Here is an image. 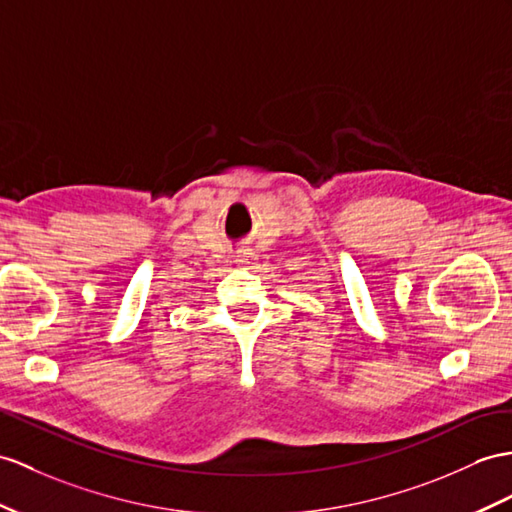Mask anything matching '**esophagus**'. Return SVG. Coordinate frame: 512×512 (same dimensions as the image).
<instances>
[{"mask_svg":"<svg viewBox=\"0 0 512 512\" xmlns=\"http://www.w3.org/2000/svg\"><path fill=\"white\" fill-rule=\"evenodd\" d=\"M234 260L239 265H249L254 260V254L249 252V249H241V252H236V256H234Z\"/></svg>","mask_w":512,"mask_h":512,"instance_id":"obj_1","label":"esophagus"}]
</instances>
